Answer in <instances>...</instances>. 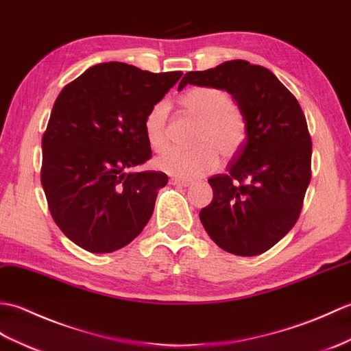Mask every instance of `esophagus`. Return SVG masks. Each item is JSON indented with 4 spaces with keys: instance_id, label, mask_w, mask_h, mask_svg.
<instances>
[{
    "instance_id": "34e87169",
    "label": "esophagus",
    "mask_w": 351,
    "mask_h": 351,
    "mask_svg": "<svg viewBox=\"0 0 351 351\" xmlns=\"http://www.w3.org/2000/svg\"><path fill=\"white\" fill-rule=\"evenodd\" d=\"M169 183L171 184H176V186H184V188H186V186H191L192 184V182L191 180H184V178H171V180H169Z\"/></svg>"
}]
</instances>
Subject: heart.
Wrapping results in <instances>:
<instances>
[{
  "mask_svg": "<svg viewBox=\"0 0 351 351\" xmlns=\"http://www.w3.org/2000/svg\"><path fill=\"white\" fill-rule=\"evenodd\" d=\"M180 104L201 121L197 132V149H168L156 158L160 171L191 180L198 178L219 165V154L232 159L243 149L247 139L245 114L232 105L227 91L215 87H195L186 91ZM169 105L167 100L154 104L144 119V134L153 150L159 152L168 144L167 120Z\"/></svg>",
  "mask_w": 351,
  "mask_h": 351,
  "instance_id": "heart-1",
  "label": "heart"
}]
</instances>
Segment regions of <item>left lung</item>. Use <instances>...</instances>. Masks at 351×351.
Instances as JSON below:
<instances>
[{
    "label": "left lung",
    "instance_id": "left-lung-1",
    "mask_svg": "<svg viewBox=\"0 0 351 351\" xmlns=\"http://www.w3.org/2000/svg\"><path fill=\"white\" fill-rule=\"evenodd\" d=\"M225 90L247 121L243 149L227 174L208 178L213 199L202 227L223 251L254 256L275 246L299 219L311 182L313 143L302 108L269 69L231 60L178 84Z\"/></svg>",
    "mask_w": 351,
    "mask_h": 351
}]
</instances>
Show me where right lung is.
Returning a JSON list of instances; mask_svg holds the SVG:
<instances>
[{"label":"right lung","mask_w":351,"mask_h":351,"mask_svg":"<svg viewBox=\"0 0 351 351\" xmlns=\"http://www.w3.org/2000/svg\"><path fill=\"white\" fill-rule=\"evenodd\" d=\"M182 75L111 61L58 95L42 138L40 180L53 221L85 251L121 249L150 221L168 176L130 169L152 158L144 119Z\"/></svg>","instance_id":"right-lung-1"}]
</instances>
